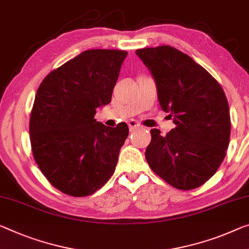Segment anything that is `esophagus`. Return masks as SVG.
Returning a JSON list of instances; mask_svg holds the SVG:
<instances>
[{"mask_svg": "<svg viewBox=\"0 0 249 249\" xmlns=\"http://www.w3.org/2000/svg\"><path fill=\"white\" fill-rule=\"evenodd\" d=\"M128 125L130 128V131H135V130L141 128V124L137 120H130L128 122Z\"/></svg>", "mask_w": 249, "mask_h": 249, "instance_id": "1", "label": "esophagus"}]
</instances>
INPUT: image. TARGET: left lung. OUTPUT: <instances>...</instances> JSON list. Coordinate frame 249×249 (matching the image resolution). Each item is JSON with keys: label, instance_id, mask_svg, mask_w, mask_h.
I'll list each match as a JSON object with an SVG mask.
<instances>
[{"label": "left lung", "instance_id": "8db88e82", "mask_svg": "<svg viewBox=\"0 0 249 249\" xmlns=\"http://www.w3.org/2000/svg\"><path fill=\"white\" fill-rule=\"evenodd\" d=\"M155 78L159 105L174 118L166 136L151 129L146 159L175 188L190 190L209 180L226 156L231 114L223 88L189 55L170 45L136 51Z\"/></svg>", "mask_w": 249, "mask_h": 249}]
</instances>
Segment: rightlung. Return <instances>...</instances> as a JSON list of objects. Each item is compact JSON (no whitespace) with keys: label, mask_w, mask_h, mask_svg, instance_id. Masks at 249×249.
I'll return each instance as SVG.
<instances>
[{"label":"right lung","mask_w":249,"mask_h":249,"mask_svg":"<svg viewBox=\"0 0 249 249\" xmlns=\"http://www.w3.org/2000/svg\"><path fill=\"white\" fill-rule=\"evenodd\" d=\"M127 52L88 50L50 72L41 82L30 117L34 160L63 194L85 197L111 178L127 124L107 127L95 110L111 101Z\"/></svg>","instance_id":"right-lung-1"}]
</instances>
